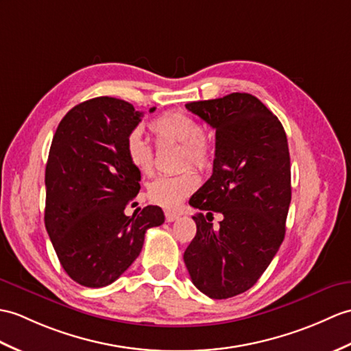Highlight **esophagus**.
Instances as JSON below:
<instances>
[{
  "mask_svg": "<svg viewBox=\"0 0 351 351\" xmlns=\"http://www.w3.org/2000/svg\"><path fill=\"white\" fill-rule=\"evenodd\" d=\"M165 215H166V221H167V223H172V221H175V219L179 218V214H178V213H173V210H169V209L166 210Z\"/></svg>",
  "mask_w": 351,
  "mask_h": 351,
  "instance_id": "1",
  "label": "esophagus"
}]
</instances>
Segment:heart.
Segmentation results:
<instances>
[{
    "mask_svg": "<svg viewBox=\"0 0 351 351\" xmlns=\"http://www.w3.org/2000/svg\"><path fill=\"white\" fill-rule=\"evenodd\" d=\"M149 132L157 143H176L182 149V166L206 169L213 160V148L205 137V130L197 121L182 112L170 110L149 122ZM125 154L133 167L143 175L154 169V151L138 132L127 137ZM197 178L186 170L175 176H160L149 185V197L161 206L175 208L195 190Z\"/></svg>",
    "mask_w": 351,
    "mask_h": 351,
    "instance_id": "heart-1",
    "label": "heart"
}]
</instances>
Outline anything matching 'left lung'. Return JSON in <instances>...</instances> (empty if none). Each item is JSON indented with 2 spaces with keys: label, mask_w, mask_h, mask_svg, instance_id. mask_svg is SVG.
<instances>
[{
  "label": "left lung",
  "mask_w": 351,
  "mask_h": 351,
  "mask_svg": "<svg viewBox=\"0 0 351 351\" xmlns=\"http://www.w3.org/2000/svg\"><path fill=\"white\" fill-rule=\"evenodd\" d=\"M185 108L215 130L213 176L190 205L206 210V218L223 214V221L214 230L203 214L193 217L197 232L184 262L202 293L233 298L254 286L284 241L291 200L287 136L280 119L247 93Z\"/></svg>",
  "instance_id": "8db88e82"
}]
</instances>
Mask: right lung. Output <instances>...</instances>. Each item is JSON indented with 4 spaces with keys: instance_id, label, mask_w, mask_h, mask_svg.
I'll list each match as a JSON object with an SVG mask.
<instances>
[{
    "instance_id": "right-lung-1",
    "label": "right lung",
    "mask_w": 351,
    "mask_h": 351,
    "mask_svg": "<svg viewBox=\"0 0 351 351\" xmlns=\"http://www.w3.org/2000/svg\"><path fill=\"white\" fill-rule=\"evenodd\" d=\"M142 117L124 100L97 97L75 106L55 132L45 224L64 271L80 286L118 280L141 254L146 230L165 223L160 206L124 214L141 190L125 142Z\"/></svg>"
}]
</instances>
